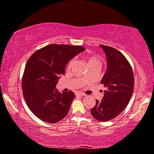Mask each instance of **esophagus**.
<instances>
[{
	"mask_svg": "<svg viewBox=\"0 0 154 154\" xmlns=\"http://www.w3.org/2000/svg\"><path fill=\"white\" fill-rule=\"evenodd\" d=\"M75 94H76L77 96H83V97L86 96V94H85L84 93H83V92H78Z\"/></svg>",
	"mask_w": 154,
	"mask_h": 154,
	"instance_id": "esophagus-1",
	"label": "esophagus"
}]
</instances>
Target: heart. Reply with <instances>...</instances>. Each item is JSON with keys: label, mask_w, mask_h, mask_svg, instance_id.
Wrapping results in <instances>:
<instances>
[{"label": "heart", "mask_w": 154, "mask_h": 154, "mask_svg": "<svg viewBox=\"0 0 154 154\" xmlns=\"http://www.w3.org/2000/svg\"><path fill=\"white\" fill-rule=\"evenodd\" d=\"M85 58L87 61L88 65L92 64H99V59L98 57L97 56L93 55H85ZM73 63V60H70L69 64H68V67L71 66V65Z\"/></svg>", "instance_id": "obj_1"}]
</instances>
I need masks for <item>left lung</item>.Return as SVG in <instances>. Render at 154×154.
<instances>
[{
    "instance_id": "obj_1",
    "label": "left lung",
    "mask_w": 154,
    "mask_h": 154,
    "mask_svg": "<svg viewBox=\"0 0 154 154\" xmlns=\"http://www.w3.org/2000/svg\"><path fill=\"white\" fill-rule=\"evenodd\" d=\"M106 53L108 68L101 84L104 85V96L96 100L91 109L95 119L106 122L115 118L124 110L130 102L134 87L132 68L125 56L111 46L100 45Z\"/></svg>"
}]
</instances>
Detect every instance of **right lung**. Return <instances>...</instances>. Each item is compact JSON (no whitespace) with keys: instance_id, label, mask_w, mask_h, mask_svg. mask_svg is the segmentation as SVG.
Here are the masks:
<instances>
[{"instance_id":"obj_1","label":"right lung","mask_w":154,"mask_h":154,"mask_svg":"<svg viewBox=\"0 0 154 154\" xmlns=\"http://www.w3.org/2000/svg\"><path fill=\"white\" fill-rule=\"evenodd\" d=\"M85 48L80 46L53 45L36 51L26 62L22 80L24 100L41 120L55 123L67 115L75 94L55 89L66 65Z\"/></svg>"}]
</instances>
